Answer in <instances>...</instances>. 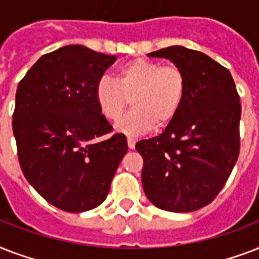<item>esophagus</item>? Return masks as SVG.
<instances>
[{
    "mask_svg": "<svg viewBox=\"0 0 259 259\" xmlns=\"http://www.w3.org/2000/svg\"><path fill=\"white\" fill-rule=\"evenodd\" d=\"M136 138L134 137H127V145H129L130 149H134L136 148Z\"/></svg>",
    "mask_w": 259,
    "mask_h": 259,
    "instance_id": "obj_1",
    "label": "esophagus"
}]
</instances>
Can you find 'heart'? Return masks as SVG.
Returning <instances> with one entry per match:
<instances>
[{"instance_id":"1","label":"heart","mask_w":259,"mask_h":259,"mask_svg":"<svg viewBox=\"0 0 259 259\" xmlns=\"http://www.w3.org/2000/svg\"><path fill=\"white\" fill-rule=\"evenodd\" d=\"M185 94L184 71L175 63L133 59L115 71L114 80L102 78L95 97L102 114L115 121L128 98L134 107L115 123L118 132L138 136L170 122L180 109Z\"/></svg>"}]
</instances>
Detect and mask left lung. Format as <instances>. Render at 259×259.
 Listing matches in <instances>:
<instances>
[{
  "mask_svg": "<svg viewBox=\"0 0 259 259\" xmlns=\"http://www.w3.org/2000/svg\"><path fill=\"white\" fill-rule=\"evenodd\" d=\"M149 56L184 71L185 94L166 129L136 145L142 187L158 208L196 211L218 196L239 156V95L230 71L203 52L173 46Z\"/></svg>",
  "mask_w": 259,
  "mask_h": 259,
  "instance_id": "1",
  "label": "left lung"
}]
</instances>
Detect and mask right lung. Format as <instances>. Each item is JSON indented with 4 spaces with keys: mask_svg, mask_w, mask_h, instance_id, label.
<instances>
[{
    "mask_svg": "<svg viewBox=\"0 0 259 259\" xmlns=\"http://www.w3.org/2000/svg\"><path fill=\"white\" fill-rule=\"evenodd\" d=\"M115 60L66 46L42 55L18 83L12 121L18 162L29 184L63 211L102 204L127 152L126 136L113 134L95 97Z\"/></svg>",
    "mask_w": 259,
    "mask_h": 259,
    "instance_id": "1",
    "label": "right lung"
}]
</instances>
